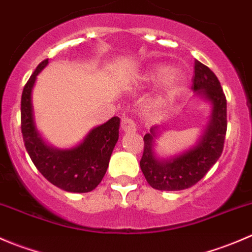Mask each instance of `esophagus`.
Returning <instances> with one entry per match:
<instances>
[{"label": "esophagus", "instance_id": "esophagus-1", "mask_svg": "<svg viewBox=\"0 0 252 252\" xmlns=\"http://www.w3.org/2000/svg\"><path fill=\"white\" fill-rule=\"evenodd\" d=\"M122 130L126 131V133H133L136 130V124L134 122L133 118H129V117H123L121 122Z\"/></svg>", "mask_w": 252, "mask_h": 252}]
</instances>
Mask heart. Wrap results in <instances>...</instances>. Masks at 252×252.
I'll list each match as a JSON object with an SVG mask.
<instances>
[{
	"label": "heart",
	"mask_w": 252,
	"mask_h": 252,
	"mask_svg": "<svg viewBox=\"0 0 252 252\" xmlns=\"http://www.w3.org/2000/svg\"><path fill=\"white\" fill-rule=\"evenodd\" d=\"M166 72L164 67H155L150 70L146 74V80H155V79L161 77L163 73ZM183 83V75L180 74L178 70L172 69L169 72H167V74L163 78V95H162V100L168 101L169 98H172L177 94L178 89L180 88Z\"/></svg>",
	"instance_id": "b5f03b06"
}]
</instances>
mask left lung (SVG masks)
<instances>
[{
    "mask_svg": "<svg viewBox=\"0 0 252 252\" xmlns=\"http://www.w3.org/2000/svg\"><path fill=\"white\" fill-rule=\"evenodd\" d=\"M192 89L212 106L210 121L204 133L191 149L159 159L155 154V140L159 136L158 126L150 129L144 136V154L140 168L154 189L178 191L196 184L218 161L224 146L227 133V100L215 73L195 61Z\"/></svg>",
    "mask_w": 252,
    "mask_h": 252,
    "instance_id": "obj_1",
    "label": "left lung"
}]
</instances>
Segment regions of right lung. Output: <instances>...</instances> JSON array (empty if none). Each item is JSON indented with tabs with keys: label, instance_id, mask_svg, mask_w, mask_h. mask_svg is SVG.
<instances>
[{
	"label": "right lung",
	"instance_id": "obj_1",
	"mask_svg": "<svg viewBox=\"0 0 252 252\" xmlns=\"http://www.w3.org/2000/svg\"><path fill=\"white\" fill-rule=\"evenodd\" d=\"M42 61L25 84L20 102L22 134L32 163L50 183L69 192H89L101 183L107 171L112 151L118 141V117L94 128L83 142L68 150L50 146L37 131L34 121L32 93L36 77L47 65Z\"/></svg>",
	"mask_w": 252,
	"mask_h": 252
}]
</instances>
